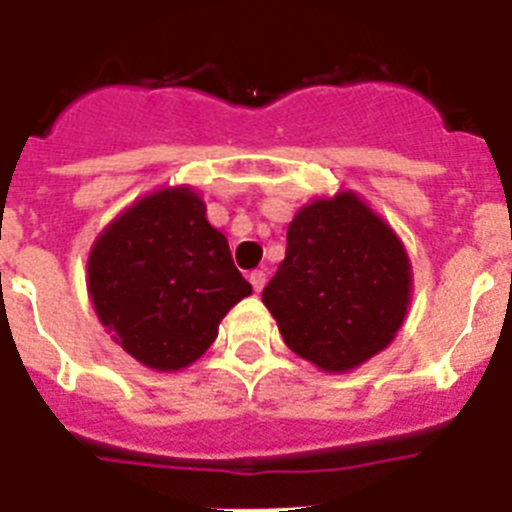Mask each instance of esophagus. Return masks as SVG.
Listing matches in <instances>:
<instances>
[{
  "instance_id": "34e87169",
  "label": "esophagus",
  "mask_w": 512,
  "mask_h": 512,
  "mask_svg": "<svg viewBox=\"0 0 512 512\" xmlns=\"http://www.w3.org/2000/svg\"><path fill=\"white\" fill-rule=\"evenodd\" d=\"M248 282H251V287L256 289V292H261V289H264V284H266V274L261 269L251 271V274H248Z\"/></svg>"
}]
</instances>
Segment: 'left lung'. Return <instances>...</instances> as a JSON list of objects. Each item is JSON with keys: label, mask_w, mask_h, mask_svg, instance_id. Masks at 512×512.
Returning a JSON list of instances; mask_svg holds the SVG:
<instances>
[{"label": "left lung", "mask_w": 512, "mask_h": 512, "mask_svg": "<svg viewBox=\"0 0 512 512\" xmlns=\"http://www.w3.org/2000/svg\"><path fill=\"white\" fill-rule=\"evenodd\" d=\"M413 292L400 235L351 189L318 197L287 228L264 305L297 356L346 374L395 341Z\"/></svg>", "instance_id": "8db88e82"}]
</instances>
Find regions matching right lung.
<instances>
[{"label": "right lung", "instance_id": "add662e5", "mask_svg": "<svg viewBox=\"0 0 512 512\" xmlns=\"http://www.w3.org/2000/svg\"><path fill=\"white\" fill-rule=\"evenodd\" d=\"M87 289L112 341L156 372L194 364L230 307L251 295L228 238L187 184L140 197L97 235Z\"/></svg>", "mask_w": 512, "mask_h": 512}]
</instances>
